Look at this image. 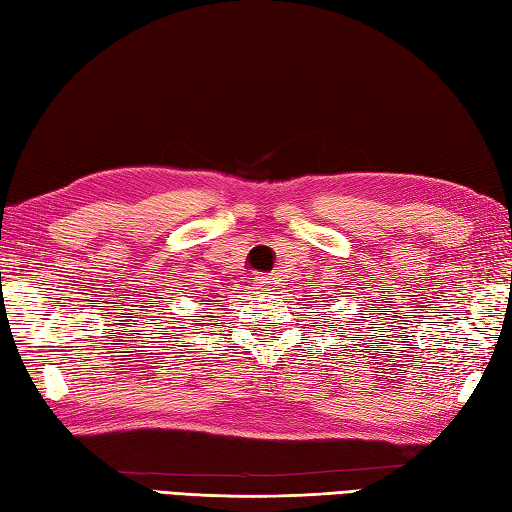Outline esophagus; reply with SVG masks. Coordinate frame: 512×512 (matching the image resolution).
<instances>
[{"mask_svg": "<svg viewBox=\"0 0 512 512\" xmlns=\"http://www.w3.org/2000/svg\"><path fill=\"white\" fill-rule=\"evenodd\" d=\"M255 286H257L259 292H268L270 288H273V286H270V281H268L266 277H257V279H255Z\"/></svg>", "mask_w": 512, "mask_h": 512, "instance_id": "obj_1", "label": "esophagus"}]
</instances>
